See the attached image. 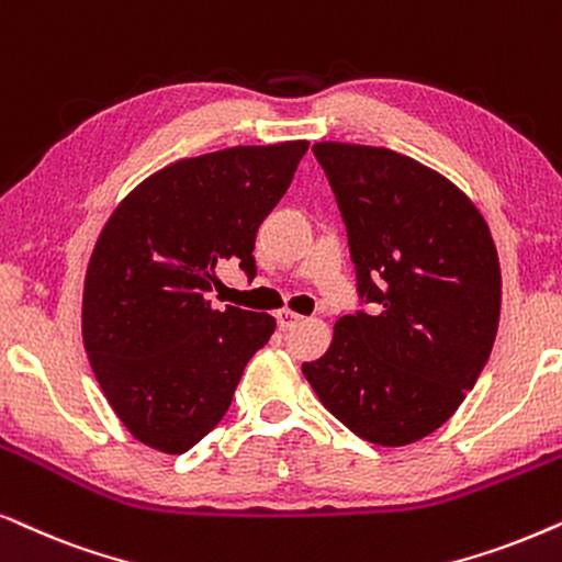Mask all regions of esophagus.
<instances>
[{
	"label": "esophagus",
	"instance_id": "1",
	"mask_svg": "<svg viewBox=\"0 0 562 562\" xmlns=\"http://www.w3.org/2000/svg\"><path fill=\"white\" fill-rule=\"evenodd\" d=\"M301 321H303V316H297V313H293V311H288V308L277 311V326H280L282 331H288V328L297 326Z\"/></svg>",
	"mask_w": 562,
	"mask_h": 562
}]
</instances>
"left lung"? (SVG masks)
Listing matches in <instances>:
<instances>
[{
  "instance_id": "obj_1",
  "label": "left lung",
  "mask_w": 562,
  "mask_h": 562,
  "mask_svg": "<svg viewBox=\"0 0 562 562\" xmlns=\"http://www.w3.org/2000/svg\"><path fill=\"white\" fill-rule=\"evenodd\" d=\"M357 269V311L303 364L321 403L372 445L424 439L450 418L488 362L501 267L477 207L437 171L391 148L324 140Z\"/></svg>"
}]
</instances>
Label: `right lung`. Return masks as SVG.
<instances>
[{
  "label": "right lung",
  "mask_w": 562,
  "mask_h": 562,
  "mask_svg": "<svg viewBox=\"0 0 562 562\" xmlns=\"http://www.w3.org/2000/svg\"><path fill=\"white\" fill-rule=\"evenodd\" d=\"M308 140L236 146L169 164L110 215L89 259L81 334L94 378L133 437L182 454L226 416L274 318L207 293L215 267L254 280V238Z\"/></svg>",
  "instance_id": "right-lung-1"
}]
</instances>
